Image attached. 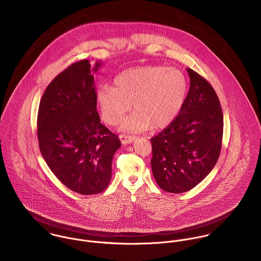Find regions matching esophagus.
<instances>
[{"mask_svg":"<svg viewBox=\"0 0 261 261\" xmlns=\"http://www.w3.org/2000/svg\"><path fill=\"white\" fill-rule=\"evenodd\" d=\"M119 140L122 144H127V143H132L135 142L136 137L134 136H127V135H120L119 136Z\"/></svg>","mask_w":261,"mask_h":261,"instance_id":"obj_1","label":"esophagus"}]
</instances>
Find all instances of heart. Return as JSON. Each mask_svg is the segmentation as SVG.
Returning <instances> with one entry per match:
<instances>
[{
  "instance_id": "b5f03b06",
  "label": "heart",
  "mask_w": 261,
  "mask_h": 261,
  "mask_svg": "<svg viewBox=\"0 0 261 261\" xmlns=\"http://www.w3.org/2000/svg\"><path fill=\"white\" fill-rule=\"evenodd\" d=\"M189 92L187 74L176 68L143 66L121 71L114 87L101 85L95 101L102 119L117 124L130 110L135 112L121 122L125 132L159 129L169 125L179 115Z\"/></svg>"
}]
</instances>
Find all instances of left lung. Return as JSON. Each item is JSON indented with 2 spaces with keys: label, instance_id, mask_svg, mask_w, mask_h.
<instances>
[{
  "label": "left lung",
  "instance_id": "obj_1",
  "mask_svg": "<svg viewBox=\"0 0 261 261\" xmlns=\"http://www.w3.org/2000/svg\"><path fill=\"white\" fill-rule=\"evenodd\" d=\"M190 87L179 115L150 139L152 174L162 190L181 193L213 170L220 154L223 115L218 96L200 74L187 69Z\"/></svg>",
  "mask_w": 261,
  "mask_h": 261
}]
</instances>
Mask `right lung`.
I'll list each match as a JSON object with an SVG mask.
<instances>
[{
  "label": "right lung",
  "instance_id": "1",
  "mask_svg": "<svg viewBox=\"0 0 261 261\" xmlns=\"http://www.w3.org/2000/svg\"><path fill=\"white\" fill-rule=\"evenodd\" d=\"M89 60L59 73L42 96L38 113L41 153L53 173L70 190L84 195L106 190L119 137L100 123L95 85Z\"/></svg>",
  "mask_w": 261,
  "mask_h": 261
}]
</instances>
